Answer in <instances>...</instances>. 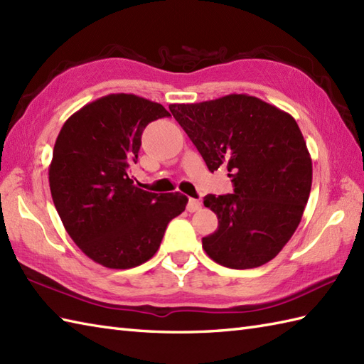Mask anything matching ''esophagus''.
Returning a JSON list of instances; mask_svg holds the SVG:
<instances>
[{
  "label": "esophagus",
  "mask_w": 364,
  "mask_h": 364,
  "mask_svg": "<svg viewBox=\"0 0 364 364\" xmlns=\"http://www.w3.org/2000/svg\"><path fill=\"white\" fill-rule=\"evenodd\" d=\"M201 208V201L197 200V198H189L188 201V210L189 213H196V210H198Z\"/></svg>",
  "instance_id": "34e87169"
}]
</instances>
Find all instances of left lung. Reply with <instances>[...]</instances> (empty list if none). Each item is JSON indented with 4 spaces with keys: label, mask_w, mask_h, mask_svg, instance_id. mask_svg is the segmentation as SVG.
I'll return each mask as SVG.
<instances>
[{
    "label": "left lung",
    "mask_w": 364,
    "mask_h": 364,
    "mask_svg": "<svg viewBox=\"0 0 364 364\" xmlns=\"http://www.w3.org/2000/svg\"><path fill=\"white\" fill-rule=\"evenodd\" d=\"M168 108L209 171L226 167L234 183L232 193L203 201L218 218L203 250L234 269L274 259L296 231L311 189V158L296 121L248 95Z\"/></svg>",
    "instance_id": "1"
}]
</instances>
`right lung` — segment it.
<instances>
[{"label": "right lung", "mask_w": 364, "mask_h": 364, "mask_svg": "<svg viewBox=\"0 0 364 364\" xmlns=\"http://www.w3.org/2000/svg\"><path fill=\"white\" fill-rule=\"evenodd\" d=\"M171 116L134 95H108L68 117L55 139L49 188L66 232L96 264L138 267L155 256L188 197L154 193L130 178L147 124Z\"/></svg>", "instance_id": "obj_1"}]
</instances>
